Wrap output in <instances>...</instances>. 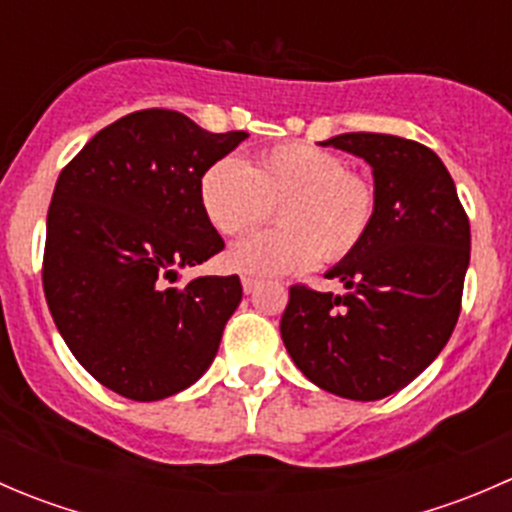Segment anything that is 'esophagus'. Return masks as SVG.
I'll use <instances>...</instances> for the list:
<instances>
[{
  "label": "esophagus",
  "mask_w": 512,
  "mask_h": 512,
  "mask_svg": "<svg viewBox=\"0 0 512 512\" xmlns=\"http://www.w3.org/2000/svg\"><path fill=\"white\" fill-rule=\"evenodd\" d=\"M257 287H260V280H255V277H242V289H245V294H252Z\"/></svg>",
  "instance_id": "obj_1"
}]
</instances>
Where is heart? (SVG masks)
<instances>
[{"label":"heart","mask_w":512,"mask_h":512,"mask_svg":"<svg viewBox=\"0 0 512 512\" xmlns=\"http://www.w3.org/2000/svg\"><path fill=\"white\" fill-rule=\"evenodd\" d=\"M200 203L223 235L252 230L280 205L282 227L245 237L227 255L250 277L297 275L319 257L337 265L364 245L376 220L374 183L339 153L307 143L267 148L250 163L215 160L200 178Z\"/></svg>","instance_id":"b5f03b06"}]
</instances>
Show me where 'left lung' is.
<instances>
[{
  "mask_svg": "<svg viewBox=\"0 0 512 512\" xmlns=\"http://www.w3.org/2000/svg\"><path fill=\"white\" fill-rule=\"evenodd\" d=\"M322 146L374 168L376 220L364 245L327 272L347 294L289 287L282 342L319 389L376 401L411 384L451 339L471 223L431 148L386 133H342Z\"/></svg>",
  "mask_w": 512,
  "mask_h": 512,
  "instance_id": "left-lung-1",
  "label": "left lung"
}]
</instances>
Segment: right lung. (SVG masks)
<instances>
[{"label":"right lung","instance_id":"add662e5","mask_svg":"<svg viewBox=\"0 0 512 512\" xmlns=\"http://www.w3.org/2000/svg\"><path fill=\"white\" fill-rule=\"evenodd\" d=\"M245 138L146 108L98 131L59 173L41 282L66 347L106 389L168 399L213 364L240 277L173 282L225 247L200 178Z\"/></svg>","mask_w":512,"mask_h":512}]
</instances>
